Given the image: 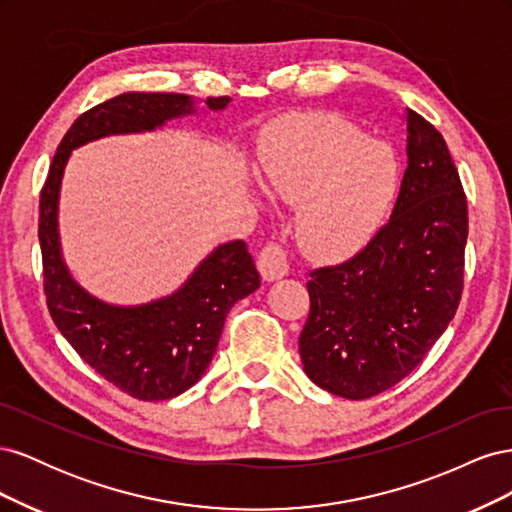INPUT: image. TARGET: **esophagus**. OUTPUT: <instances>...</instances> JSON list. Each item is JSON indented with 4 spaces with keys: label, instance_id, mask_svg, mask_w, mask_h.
Here are the masks:
<instances>
[{
    "label": "esophagus",
    "instance_id": "1",
    "mask_svg": "<svg viewBox=\"0 0 512 512\" xmlns=\"http://www.w3.org/2000/svg\"><path fill=\"white\" fill-rule=\"evenodd\" d=\"M288 258L282 247L267 245L258 256V271L265 282H277L288 275Z\"/></svg>",
    "mask_w": 512,
    "mask_h": 512
}]
</instances>
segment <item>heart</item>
<instances>
[{
	"mask_svg": "<svg viewBox=\"0 0 512 512\" xmlns=\"http://www.w3.org/2000/svg\"><path fill=\"white\" fill-rule=\"evenodd\" d=\"M262 185L299 205L294 226L305 254L344 258L365 247L391 213L401 162L344 117L303 115L273 130Z\"/></svg>",
	"mask_w": 512,
	"mask_h": 512,
	"instance_id": "1",
	"label": "heart"
}]
</instances>
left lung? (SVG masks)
I'll use <instances>...</instances> for the list:
<instances>
[{
	"mask_svg": "<svg viewBox=\"0 0 512 512\" xmlns=\"http://www.w3.org/2000/svg\"><path fill=\"white\" fill-rule=\"evenodd\" d=\"M406 170L376 237L312 271L299 337L307 378L346 399L378 395L425 359L463 288L468 207L442 134L406 108Z\"/></svg>",
	"mask_w": 512,
	"mask_h": 512,
	"instance_id": "8db88e82",
	"label": "left lung"
}]
</instances>
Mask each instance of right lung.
Listing matches in <instances>:
<instances>
[{"mask_svg":"<svg viewBox=\"0 0 512 512\" xmlns=\"http://www.w3.org/2000/svg\"><path fill=\"white\" fill-rule=\"evenodd\" d=\"M230 98L196 100L183 94L130 91L106 100L72 123L53 158L40 194V250L46 305L59 333L81 359L117 389L143 401L188 391L209 367L226 314L260 286L254 258L243 241L211 250L175 292L138 305L98 299L74 280L59 237V196L74 149L106 136L162 130L198 115V106L220 113Z\"/></svg>","mask_w":512,"mask_h":512,"instance_id":"add662e5","label":"right lung"}]
</instances>
